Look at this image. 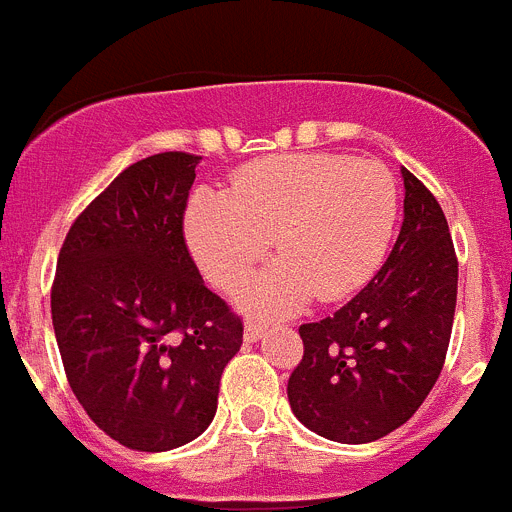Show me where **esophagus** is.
Listing matches in <instances>:
<instances>
[{"instance_id": "esophagus-1", "label": "esophagus", "mask_w": 512, "mask_h": 512, "mask_svg": "<svg viewBox=\"0 0 512 512\" xmlns=\"http://www.w3.org/2000/svg\"><path fill=\"white\" fill-rule=\"evenodd\" d=\"M266 330H269V325H266L264 320H259V317H251V320L246 322V330H243V335H246L248 342H253V340H259Z\"/></svg>"}]
</instances>
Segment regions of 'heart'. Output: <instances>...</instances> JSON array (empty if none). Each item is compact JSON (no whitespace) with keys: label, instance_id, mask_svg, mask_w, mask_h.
Here are the masks:
<instances>
[{"label":"heart","instance_id":"heart-1","mask_svg":"<svg viewBox=\"0 0 512 512\" xmlns=\"http://www.w3.org/2000/svg\"><path fill=\"white\" fill-rule=\"evenodd\" d=\"M398 213L391 172L345 154H287L238 172L231 192H198L187 238L205 274L238 287L264 259L271 236L281 259L251 284L248 302L289 312L314 292L337 299L381 264Z\"/></svg>","mask_w":512,"mask_h":512}]
</instances>
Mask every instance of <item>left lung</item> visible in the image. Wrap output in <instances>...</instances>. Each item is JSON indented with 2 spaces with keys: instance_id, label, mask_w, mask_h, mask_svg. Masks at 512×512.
<instances>
[{
  "instance_id": "left-lung-1",
  "label": "left lung",
  "mask_w": 512,
  "mask_h": 512,
  "mask_svg": "<svg viewBox=\"0 0 512 512\" xmlns=\"http://www.w3.org/2000/svg\"><path fill=\"white\" fill-rule=\"evenodd\" d=\"M403 223L386 264L345 307L299 327L287 396L307 429L342 444L386 437L437 383L457 307V253L442 205L401 170Z\"/></svg>"
}]
</instances>
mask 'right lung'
I'll return each instance as SVG.
<instances>
[{
    "instance_id": "add662e5",
    "label": "right lung",
    "mask_w": 512,
    "mask_h": 512,
    "mask_svg": "<svg viewBox=\"0 0 512 512\" xmlns=\"http://www.w3.org/2000/svg\"><path fill=\"white\" fill-rule=\"evenodd\" d=\"M203 157L162 152L126 167L70 225L50 312L65 378L93 424L137 452L200 437L243 320L203 284L185 208Z\"/></svg>"
}]
</instances>
